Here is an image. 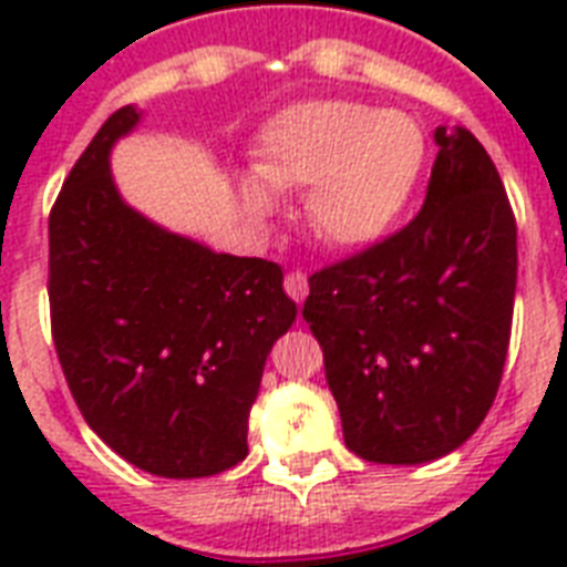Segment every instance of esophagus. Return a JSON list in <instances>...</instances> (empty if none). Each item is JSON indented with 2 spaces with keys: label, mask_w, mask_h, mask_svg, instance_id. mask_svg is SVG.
<instances>
[{
  "label": "esophagus",
  "mask_w": 567,
  "mask_h": 567,
  "mask_svg": "<svg viewBox=\"0 0 567 567\" xmlns=\"http://www.w3.org/2000/svg\"><path fill=\"white\" fill-rule=\"evenodd\" d=\"M282 285H285V293H288L293 302H302L306 300V293H309V279H306L302 270H288Z\"/></svg>",
  "instance_id": "1"
}]
</instances>
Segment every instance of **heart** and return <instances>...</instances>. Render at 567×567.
<instances>
[{
	"instance_id": "obj_1",
	"label": "heart",
	"mask_w": 567,
	"mask_h": 567,
	"mask_svg": "<svg viewBox=\"0 0 567 567\" xmlns=\"http://www.w3.org/2000/svg\"><path fill=\"white\" fill-rule=\"evenodd\" d=\"M258 153V171L276 188H309L306 217L320 238L364 247L385 238L412 205L430 141L403 111L327 100L293 105L270 120ZM264 181L247 176L240 185L252 214L274 208V190Z\"/></svg>"
}]
</instances>
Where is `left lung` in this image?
I'll return each instance as SVG.
<instances>
[{"instance_id":"1","label":"left lung","mask_w":567,"mask_h":567,"mask_svg":"<svg viewBox=\"0 0 567 567\" xmlns=\"http://www.w3.org/2000/svg\"><path fill=\"white\" fill-rule=\"evenodd\" d=\"M435 144L421 212L311 274L302 302L344 444L377 465H423L465 444L492 409L509 350V196L467 128L441 126Z\"/></svg>"}]
</instances>
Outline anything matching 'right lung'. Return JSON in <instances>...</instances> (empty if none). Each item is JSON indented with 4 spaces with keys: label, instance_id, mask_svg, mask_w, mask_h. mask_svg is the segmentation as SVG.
I'll list each match as a JSON object with an SVG mask.
<instances>
[{
    "label": "right lung",
    "instance_id": "obj_1",
    "mask_svg": "<svg viewBox=\"0 0 567 567\" xmlns=\"http://www.w3.org/2000/svg\"><path fill=\"white\" fill-rule=\"evenodd\" d=\"M114 111L49 212V320L79 412L128 465L167 480L229 471L270 347L297 318L282 267L212 252L120 199Z\"/></svg>",
    "mask_w": 567,
    "mask_h": 567
}]
</instances>
